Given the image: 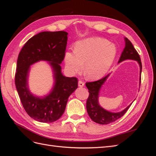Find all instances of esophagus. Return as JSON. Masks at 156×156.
<instances>
[{
    "label": "esophagus",
    "instance_id": "1",
    "mask_svg": "<svg viewBox=\"0 0 156 156\" xmlns=\"http://www.w3.org/2000/svg\"><path fill=\"white\" fill-rule=\"evenodd\" d=\"M78 85H79V87H83L84 86V83L83 81H81V80H80V81H79Z\"/></svg>",
    "mask_w": 156,
    "mask_h": 156
}]
</instances>
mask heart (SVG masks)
Segmentation results:
<instances>
[{"label": "heart", "mask_w": 156, "mask_h": 156, "mask_svg": "<svg viewBox=\"0 0 156 156\" xmlns=\"http://www.w3.org/2000/svg\"><path fill=\"white\" fill-rule=\"evenodd\" d=\"M116 47L106 39L100 37H88L78 41L75 50L64 54L66 67L69 73L81 72L84 64V73L88 79L101 78L109 69L116 55Z\"/></svg>", "instance_id": "b5f03b06"}]
</instances>
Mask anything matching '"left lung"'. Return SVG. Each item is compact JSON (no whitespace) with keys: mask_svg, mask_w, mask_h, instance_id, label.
Here are the masks:
<instances>
[{"mask_svg":"<svg viewBox=\"0 0 156 156\" xmlns=\"http://www.w3.org/2000/svg\"><path fill=\"white\" fill-rule=\"evenodd\" d=\"M125 48L122 51L119 63L125 60H133L137 61L140 66V79L139 85H140L141 81V72H142V63L140 56L137 51L134 48L131 42L127 38L124 37ZM110 74H108L105 77L94 82L86 83V86L88 89L89 96L87 101V112L90 117V119L100 124H108L116 121L123 116L128 110L131 103L127 106L125 109L119 112H111L103 108L98 103L99 92L101 86L105 81Z\"/></svg>","mask_w":156,"mask_h":156,"instance_id":"1","label":"left lung"}]
</instances>
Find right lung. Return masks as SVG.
<instances>
[{
    "instance_id": "add662e5",
    "label": "right lung",
    "mask_w": 156,
    "mask_h": 156,
    "mask_svg": "<svg viewBox=\"0 0 156 156\" xmlns=\"http://www.w3.org/2000/svg\"><path fill=\"white\" fill-rule=\"evenodd\" d=\"M67 36L65 31L40 32L26 42L19 54L15 75L16 89L25 111L36 121L50 123L59 119L69 96L78 87L76 77H65L61 72L60 64L64 58ZM40 60L50 62L55 79L52 90L44 98L33 95L27 86L30 66Z\"/></svg>"
}]
</instances>
